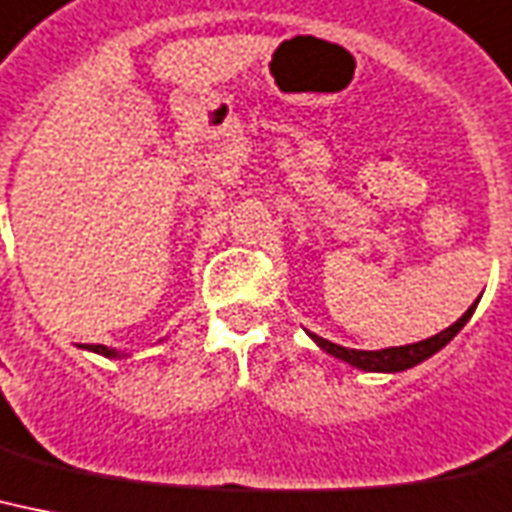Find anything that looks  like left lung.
<instances>
[{"mask_svg":"<svg viewBox=\"0 0 512 512\" xmlns=\"http://www.w3.org/2000/svg\"><path fill=\"white\" fill-rule=\"evenodd\" d=\"M476 305H479V299H476V302H473V305L468 307V310H465V313L460 315L458 321L452 323L450 328H444V331L429 336V339H423V342L405 344V347H386V350H350V347H342V344L328 342V339H323V336H318V334H310V331H307V336H310V339H313V342L318 344L323 352H328V355L336 357V360L350 363L352 368H357V371L400 373V371H407V368L421 365L423 360H429V357L436 355V352L442 350V347H447V344H450L452 339L458 336L460 328L471 321V315H473V310H476Z\"/></svg>","mask_w":512,"mask_h":512,"instance_id":"8db88e82","label":"left lung"}]
</instances>
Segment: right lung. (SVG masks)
I'll return each mask as SVG.
<instances>
[{"label": "right lung", "instance_id": "add662e5", "mask_svg": "<svg viewBox=\"0 0 512 512\" xmlns=\"http://www.w3.org/2000/svg\"><path fill=\"white\" fill-rule=\"evenodd\" d=\"M83 350L97 352L102 357H110V360H120V357H128V352H120L115 347H105V344H83Z\"/></svg>", "mask_w": 512, "mask_h": 512}]
</instances>
